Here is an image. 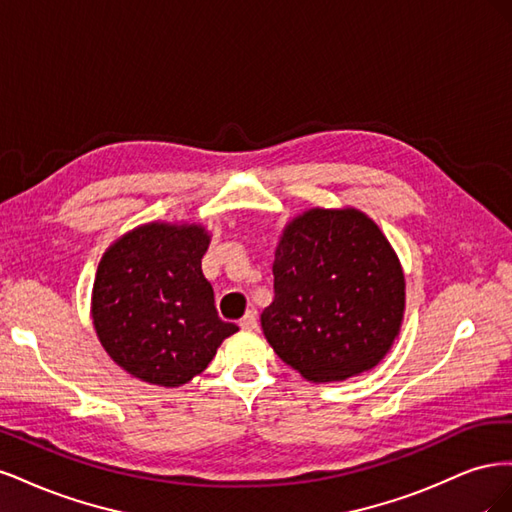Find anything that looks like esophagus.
<instances>
[{
	"mask_svg": "<svg viewBox=\"0 0 512 512\" xmlns=\"http://www.w3.org/2000/svg\"><path fill=\"white\" fill-rule=\"evenodd\" d=\"M239 324H241V329H247V331L256 329V327H258V312H256V309H254V307L247 309L245 316L241 318Z\"/></svg>",
	"mask_w": 512,
	"mask_h": 512,
	"instance_id": "esophagus-1",
	"label": "esophagus"
}]
</instances>
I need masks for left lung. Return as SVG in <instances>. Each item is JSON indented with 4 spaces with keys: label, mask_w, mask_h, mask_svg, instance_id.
I'll return each mask as SVG.
<instances>
[{
    "label": "left lung",
    "mask_w": 512,
    "mask_h": 512,
    "mask_svg": "<svg viewBox=\"0 0 512 512\" xmlns=\"http://www.w3.org/2000/svg\"><path fill=\"white\" fill-rule=\"evenodd\" d=\"M404 290L391 243L365 213L309 209L284 228L260 324L275 354L309 382L346 380L393 346Z\"/></svg>",
    "instance_id": "left-lung-1"
}]
</instances>
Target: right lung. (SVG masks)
<instances>
[{
	"instance_id": "obj_1",
	"label": "right lung",
	"mask_w": 512,
	"mask_h": 512,
	"mask_svg": "<svg viewBox=\"0 0 512 512\" xmlns=\"http://www.w3.org/2000/svg\"><path fill=\"white\" fill-rule=\"evenodd\" d=\"M203 226L145 224L102 256L94 327L111 359L149 384L179 386L203 371L239 327L218 316L200 260Z\"/></svg>"
}]
</instances>
